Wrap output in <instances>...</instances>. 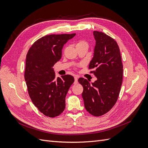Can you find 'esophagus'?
Returning <instances> with one entry per match:
<instances>
[{"instance_id":"34e87169","label":"esophagus","mask_w":148,"mask_h":148,"mask_svg":"<svg viewBox=\"0 0 148 148\" xmlns=\"http://www.w3.org/2000/svg\"><path fill=\"white\" fill-rule=\"evenodd\" d=\"M74 78H75V82H74V83H75V84L77 83H78V77H77V76H75Z\"/></svg>"}]
</instances>
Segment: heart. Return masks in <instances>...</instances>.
<instances>
[{
	"label": "heart",
	"instance_id": "heart-1",
	"mask_svg": "<svg viewBox=\"0 0 148 148\" xmlns=\"http://www.w3.org/2000/svg\"><path fill=\"white\" fill-rule=\"evenodd\" d=\"M88 46V44L86 41H84V40H80L79 41L77 44V46Z\"/></svg>",
	"mask_w": 148,
	"mask_h": 148
}]
</instances>
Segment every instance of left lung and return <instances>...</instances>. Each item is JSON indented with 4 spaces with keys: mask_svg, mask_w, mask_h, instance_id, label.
I'll list each match as a JSON object with an SVG mask.
<instances>
[{
    "mask_svg": "<svg viewBox=\"0 0 148 148\" xmlns=\"http://www.w3.org/2000/svg\"><path fill=\"white\" fill-rule=\"evenodd\" d=\"M96 40L94 56L89 69L97 80L90 83L79 78L83 87L82 97L88 112L96 117L106 114L118 99L123 80V65L120 49L115 40L106 34L93 31Z\"/></svg>",
    "mask_w": 148,
    "mask_h": 148,
    "instance_id": "8db88e82",
    "label": "left lung"
}]
</instances>
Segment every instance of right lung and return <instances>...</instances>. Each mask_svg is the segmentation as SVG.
Listing matches in <instances>:
<instances>
[{
  "mask_svg": "<svg viewBox=\"0 0 148 148\" xmlns=\"http://www.w3.org/2000/svg\"><path fill=\"white\" fill-rule=\"evenodd\" d=\"M75 35H46L34 42L26 55L25 79L29 96L47 117H56L65 110V97L74 78L66 75L56 79L53 66L61 59L64 44Z\"/></svg>",
  "mask_w": 148,
  "mask_h": 148,
  "instance_id": "right-lung-1",
  "label": "right lung"
}]
</instances>
